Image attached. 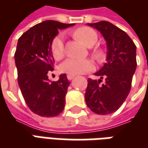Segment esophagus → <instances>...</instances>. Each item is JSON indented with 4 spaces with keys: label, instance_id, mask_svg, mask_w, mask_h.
Masks as SVG:
<instances>
[{
    "label": "esophagus",
    "instance_id": "34e87169",
    "mask_svg": "<svg viewBox=\"0 0 148 148\" xmlns=\"http://www.w3.org/2000/svg\"><path fill=\"white\" fill-rule=\"evenodd\" d=\"M74 77H75L74 74H67V75H66V77H67L68 80H72Z\"/></svg>",
    "mask_w": 148,
    "mask_h": 148
}]
</instances>
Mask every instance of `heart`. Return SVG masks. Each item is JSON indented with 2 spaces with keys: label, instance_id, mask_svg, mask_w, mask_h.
Masks as SVG:
<instances>
[{
  "label": "heart",
  "instance_id": "b5f03b06",
  "mask_svg": "<svg viewBox=\"0 0 148 148\" xmlns=\"http://www.w3.org/2000/svg\"><path fill=\"white\" fill-rule=\"evenodd\" d=\"M74 36L81 40L87 47H91L96 42L97 36L95 31L89 27H82L74 32ZM51 50L53 57L55 59H60L64 55V42L63 36L59 34L52 40ZM94 64L90 59H74L68 58L59 66L62 73L69 74H83L87 71H92Z\"/></svg>",
  "mask_w": 148,
  "mask_h": 148
}]
</instances>
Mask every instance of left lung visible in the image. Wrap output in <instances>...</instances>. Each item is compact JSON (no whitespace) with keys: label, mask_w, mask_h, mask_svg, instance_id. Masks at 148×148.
Returning <instances> with one entry per match:
<instances>
[{"label":"left lung","mask_w":148,"mask_h":148,"mask_svg":"<svg viewBox=\"0 0 148 148\" xmlns=\"http://www.w3.org/2000/svg\"><path fill=\"white\" fill-rule=\"evenodd\" d=\"M87 24L101 33L106 39L108 52L107 62L94 74L101 79H88L86 103L97 114H110L122 106L130 92L137 66L136 47L125 32L109 21ZM103 78L106 82L101 84Z\"/></svg>","instance_id":"1"}]
</instances>
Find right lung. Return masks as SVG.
<instances>
[{
	"instance_id": "add662e5",
	"label": "right lung",
	"mask_w": 148,
	"mask_h": 148,
	"mask_svg": "<svg viewBox=\"0 0 148 148\" xmlns=\"http://www.w3.org/2000/svg\"><path fill=\"white\" fill-rule=\"evenodd\" d=\"M55 21H45L25 32L18 39L15 52L18 84L31 111L44 117L61 113L70 82L65 74L56 82L48 79L54 71L51 45L59 29L73 26Z\"/></svg>"
}]
</instances>
